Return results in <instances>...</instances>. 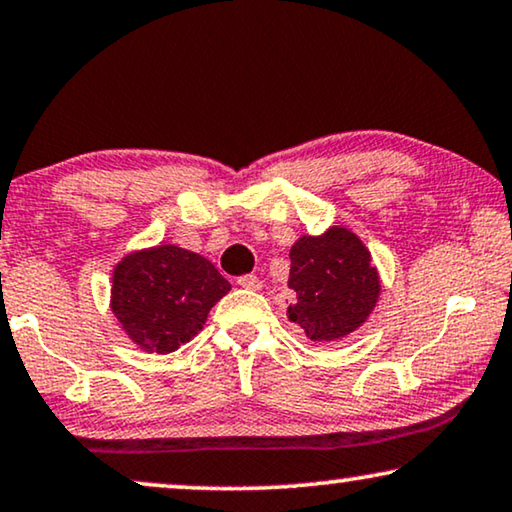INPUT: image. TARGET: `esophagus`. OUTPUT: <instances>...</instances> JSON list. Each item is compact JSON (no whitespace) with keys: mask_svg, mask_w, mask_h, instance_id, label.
I'll return each instance as SVG.
<instances>
[{"mask_svg":"<svg viewBox=\"0 0 512 512\" xmlns=\"http://www.w3.org/2000/svg\"><path fill=\"white\" fill-rule=\"evenodd\" d=\"M236 283H239L241 287H246V290H259V287H262V280H259L257 276H253V273L239 276V278H236Z\"/></svg>","mask_w":512,"mask_h":512,"instance_id":"obj_1","label":"esophagus"}]
</instances>
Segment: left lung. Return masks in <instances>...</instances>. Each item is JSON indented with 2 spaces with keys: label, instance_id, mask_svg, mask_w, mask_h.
Here are the masks:
<instances>
[{
  "label": "left lung",
  "instance_id": "8db88e82",
  "mask_svg": "<svg viewBox=\"0 0 512 512\" xmlns=\"http://www.w3.org/2000/svg\"><path fill=\"white\" fill-rule=\"evenodd\" d=\"M287 318L315 343L338 341L369 318L380 294L371 253L357 234L331 227L320 236H301L290 250Z\"/></svg>",
  "mask_w": 512,
  "mask_h": 512
}]
</instances>
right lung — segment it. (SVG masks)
<instances>
[{"label":"right lung","mask_w":512,"mask_h":512,"mask_svg":"<svg viewBox=\"0 0 512 512\" xmlns=\"http://www.w3.org/2000/svg\"><path fill=\"white\" fill-rule=\"evenodd\" d=\"M229 290L232 285L206 257L157 246L115 266L111 308L136 345L167 355L197 336Z\"/></svg>","instance_id":"obj_1"}]
</instances>
